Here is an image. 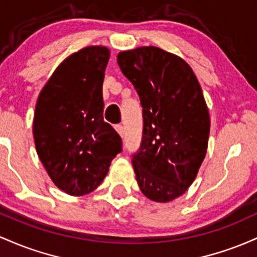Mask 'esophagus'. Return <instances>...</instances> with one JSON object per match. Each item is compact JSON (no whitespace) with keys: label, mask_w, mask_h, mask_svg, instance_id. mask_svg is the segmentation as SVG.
Instances as JSON below:
<instances>
[{"label":"esophagus","mask_w":257,"mask_h":257,"mask_svg":"<svg viewBox=\"0 0 257 257\" xmlns=\"http://www.w3.org/2000/svg\"><path fill=\"white\" fill-rule=\"evenodd\" d=\"M115 130H116V132L119 134L120 137H123V135H125V130H123L122 125H116L115 126Z\"/></svg>","instance_id":"esophagus-1"}]
</instances>
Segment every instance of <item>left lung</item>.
<instances>
[{
    "instance_id": "1",
    "label": "left lung",
    "mask_w": 257,
    "mask_h": 257,
    "mask_svg": "<svg viewBox=\"0 0 257 257\" xmlns=\"http://www.w3.org/2000/svg\"><path fill=\"white\" fill-rule=\"evenodd\" d=\"M143 106V140L132 165L141 192L157 203L181 197L197 177L209 143L210 115L186 60L155 46L117 54Z\"/></svg>"
}]
</instances>
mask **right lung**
I'll use <instances>...</instances> for the list:
<instances>
[{
    "mask_svg": "<svg viewBox=\"0 0 257 257\" xmlns=\"http://www.w3.org/2000/svg\"><path fill=\"white\" fill-rule=\"evenodd\" d=\"M110 51L87 46L57 66L37 98L33 134L37 155L60 191L88 194L103 182L121 138L103 120V80Z\"/></svg>",
    "mask_w": 257,
    "mask_h": 257,
    "instance_id": "right-lung-1",
    "label": "right lung"
}]
</instances>
